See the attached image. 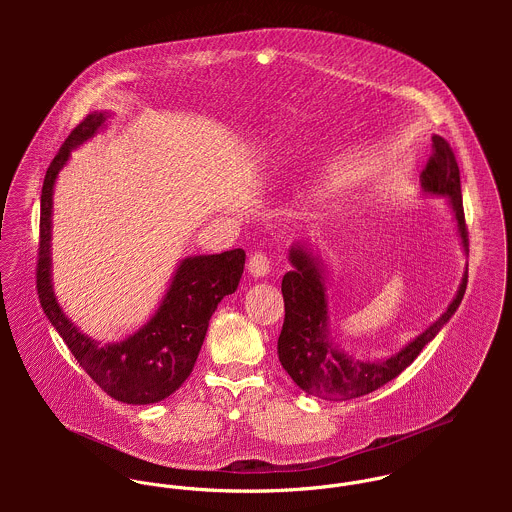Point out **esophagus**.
Masks as SVG:
<instances>
[{
  "label": "esophagus",
  "instance_id": "esophagus-1",
  "mask_svg": "<svg viewBox=\"0 0 512 512\" xmlns=\"http://www.w3.org/2000/svg\"><path fill=\"white\" fill-rule=\"evenodd\" d=\"M248 272H250V276H254V278H264V276H268V274H270V260H268V256L262 254V252L252 254V258H250V262H248Z\"/></svg>",
  "mask_w": 512,
  "mask_h": 512
}]
</instances>
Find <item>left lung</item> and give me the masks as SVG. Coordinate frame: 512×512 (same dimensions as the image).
Here are the masks:
<instances>
[{
    "instance_id": "8db88e82",
    "label": "left lung",
    "mask_w": 512,
    "mask_h": 512,
    "mask_svg": "<svg viewBox=\"0 0 512 512\" xmlns=\"http://www.w3.org/2000/svg\"><path fill=\"white\" fill-rule=\"evenodd\" d=\"M434 155L420 175L422 197H443L455 222L463 254H469L463 217L461 181L455 155L447 142L432 136ZM292 270L282 280L286 319L278 339V357L293 382L307 394L323 400H351L370 394L412 365L422 349L436 339L443 325L457 311L467 288V266L461 284L438 319L388 357L349 355L335 343L331 331L329 272L317 246L305 238L288 250Z\"/></svg>"
}]
</instances>
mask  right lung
<instances>
[{
    "label": "right lung",
    "instance_id": "right-lung-1",
    "mask_svg": "<svg viewBox=\"0 0 512 512\" xmlns=\"http://www.w3.org/2000/svg\"><path fill=\"white\" fill-rule=\"evenodd\" d=\"M112 116L106 110L86 116L47 169L41 189L37 292L47 319L88 376L114 400L142 406L165 400L187 380L217 305L238 288L246 254L236 248L181 258L153 315L122 341L102 343L76 327L53 286V195L71 151L106 130Z\"/></svg>",
    "mask_w": 512,
    "mask_h": 512
}]
</instances>
